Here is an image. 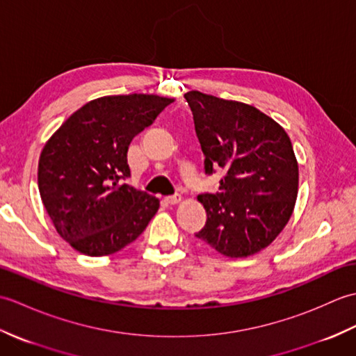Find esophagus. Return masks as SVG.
Instances as JSON below:
<instances>
[{"label":"esophagus","mask_w":356,"mask_h":356,"mask_svg":"<svg viewBox=\"0 0 356 356\" xmlns=\"http://www.w3.org/2000/svg\"><path fill=\"white\" fill-rule=\"evenodd\" d=\"M180 200H182V195L180 194H174V195H170V197L165 199V202L168 203V205H177Z\"/></svg>","instance_id":"obj_1"}]
</instances>
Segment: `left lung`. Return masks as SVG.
Wrapping results in <instances>:
<instances>
[{"label": "left lung", "mask_w": 356, "mask_h": 356, "mask_svg": "<svg viewBox=\"0 0 356 356\" xmlns=\"http://www.w3.org/2000/svg\"><path fill=\"white\" fill-rule=\"evenodd\" d=\"M205 174L225 170L216 194H200L207 223L195 232L217 252L248 257L270 245L289 222L298 163L289 136L252 105L188 92Z\"/></svg>", "instance_id": "left-lung-1"}]
</instances>
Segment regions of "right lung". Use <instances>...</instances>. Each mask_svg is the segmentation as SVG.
Here are the masks:
<instances>
[{"instance_id": "add662e5", "label": "right lung", "mask_w": 356, "mask_h": 356, "mask_svg": "<svg viewBox=\"0 0 356 356\" xmlns=\"http://www.w3.org/2000/svg\"><path fill=\"white\" fill-rule=\"evenodd\" d=\"M172 101L138 93L104 96L74 111L45 143L38 188L58 234L76 251L115 254L157 213L156 197L125 184L127 153Z\"/></svg>"}]
</instances>
